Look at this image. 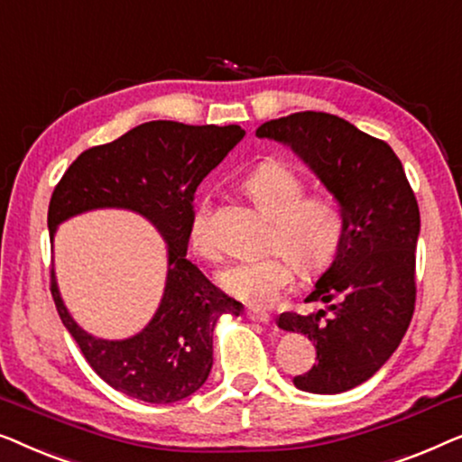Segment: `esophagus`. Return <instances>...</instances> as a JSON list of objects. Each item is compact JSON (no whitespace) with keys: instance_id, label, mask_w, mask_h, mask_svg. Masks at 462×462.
Instances as JSON below:
<instances>
[{"instance_id":"esophagus-1","label":"esophagus","mask_w":462,"mask_h":462,"mask_svg":"<svg viewBox=\"0 0 462 462\" xmlns=\"http://www.w3.org/2000/svg\"><path fill=\"white\" fill-rule=\"evenodd\" d=\"M246 318H249V320H253V322H262V324L270 322V314H265V311H259L255 308L246 310Z\"/></svg>"}]
</instances>
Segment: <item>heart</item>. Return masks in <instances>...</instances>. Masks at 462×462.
<instances>
[{
  "mask_svg": "<svg viewBox=\"0 0 462 462\" xmlns=\"http://www.w3.org/2000/svg\"><path fill=\"white\" fill-rule=\"evenodd\" d=\"M253 203L272 219L265 240L270 255L234 262L217 274L226 293L240 301L270 308L297 281V272L311 278L335 262L346 236V217L328 194H308L305 180L289 165L265 161L243 178ZM188 243L199 257H216L211 232V199L203 194L192 207Z\"/></svg>",
  "mask_w": 462,
  "mask_h": 462,
  "instance_id": "1",
  "label": "heart"
}]
</instances>
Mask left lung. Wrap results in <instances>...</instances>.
Listing matches in <instances>:
<instances>
[{
    "mask_svg": "<svg viewBox=\"0 0 462 462\" xmlns=\"http://www.w3.org/2000/svg\"><path fill=\"white\" fill-rule=\"evenodd\" d=\"M289 144L339 203L346 236L305 303L327 310L284 311L278 327L314 341L316 364L297 374L310 393H341L368 381L398 349L417 301L420 216L404 167L387 142L337 115L303 110L255 132Z\"/></svg>",
    "mask_w": 462,
    "mask_h": 462,
    "instance_id": "1",
    "label": "left lung"
}]
</instances>
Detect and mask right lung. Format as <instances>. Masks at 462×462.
<instances>
[{
    "mask_svg": "<svg viewBox=\"0 0 462 462\" xmlns=\"http://www.w3.org/2000/svg\"><path fill=\"white\" fill-rule=\"evenodd\" d=\"M243 135L238 125L144 123L115 142L81 152L51 192L50 236L77 213L121 207L151 219L167 243V282L157 314L142 333L125 341L88 335L64 308L51 272L50 291L62 324L94 373L129 398L171 404L197 392L213 366L217 318L243 311V303L219 291L186 259L194 192Z\"/></svg>",
    "mask_w": 462,
    "mask_h": 462,
    "instance_id": "obj_1",
    "label": "right lung"
}]
</instances>
